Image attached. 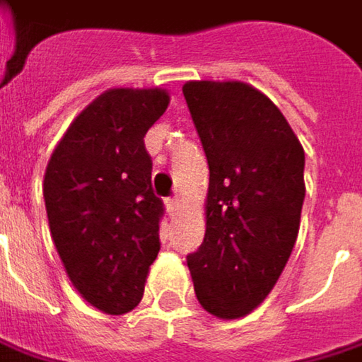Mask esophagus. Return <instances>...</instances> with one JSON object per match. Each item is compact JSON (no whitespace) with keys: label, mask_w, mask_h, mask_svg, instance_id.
I'll use <instances>...</instances> for the list:
<instances>
[{"label":"esophagus","mask_w":362,"mask_h":362,"mask_svg":"<svg viewBox=\"0 0 362 362\" xmlns=\"http://www.w3.org/2000/svg\"><path fill=\"white\" fill-rule=\"evenodd\" d=\"M165 209H168V214L174 215L180 211V199L178 197H174V199H165Z\"/></svg>","instance_id":"34e87169"}]
</instances>
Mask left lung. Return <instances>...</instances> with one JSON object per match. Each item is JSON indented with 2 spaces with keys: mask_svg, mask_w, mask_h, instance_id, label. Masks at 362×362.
<instances>
[{
  "mask_svg": "<svg viewBox=\"0 0 362 362\" xmlns=\"http://www.w3.org/2000/svg\"><path fill=\"white\" fill-rule=\"evenodd\" d=\"M186 105L209 163L205 238L188 255L205 311L238 319L274 290L305 201V151L278 105L240 81H188Z\"/></svg>",
  "mask_w": 362,
  "mask_h": 362,
  "instance_id": "8db88e82",
  "label": "left lung"
}]
</instances>
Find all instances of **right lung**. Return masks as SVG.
Returning <instances> with one entry per match:
<instances>
[{
  "label": "right lung",
  "mask_w": 362,
  "mask_h": 362,
  "mask_svg": "<svg viewBox=\"0 0 362 362\" xmlns=\"http://www.w3.org/2000/svg\"><path fill=\"white\" fill-rule=\"evenodd\" d=\"M170 105L165 88H110L51 153L43 197L53 245L72 286L107 315L132 311L159 252L163 203L151 186L147 130Z\"/></svg>",
  "instance_id": "obj_1"
}]
</instances>
